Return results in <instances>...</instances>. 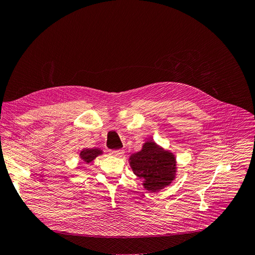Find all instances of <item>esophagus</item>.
<instances>
[{
    "label": "esophagus",
    "instance_id": "34e87169",
    "mask_svg": "<svg viewBox=\"0 0 255 255\" xmlns=\"http://www.w3.org/2000/svg\"><path fill=\"white\" fill-rule=\"evenodd\" d=\"M124 152H125L124 149H113V150H110V154L116 155V157H120V155H122Z\"/></svg>",
    "mask_w": 255,
    "mask_h": 255
}]
</instances>
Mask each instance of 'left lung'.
Returning <instances> with one entry per match:
<instances>
[{
  "label": "left lung",
  "mask_w": 255,
  "mask_h": 255,
  "mask_svg": "<svg viewBox=\"0 0 255 255\" xmlns=\"http://www.w3.org/2000/svg\"><path fill=\"white\" fill-rule=\"evenodd\" d=\"M134 174L144 180L149 192H157L171 183L176 174L174 154L162 149L154 142H146L141 151L129 158Z\"/></svg>",
  "instance_id": "1"
}]
</instances>
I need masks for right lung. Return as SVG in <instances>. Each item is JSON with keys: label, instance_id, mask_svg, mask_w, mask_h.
<instances>
[{"label": "right lung", "instance_id": "obj_1", "mask_svg": "<svg viewBox=\"0 0 255 255\" xmlns=\"http://www.w3.org/2000/svg\"><path fill=\"white\" fill-rule=\"evenodd\" d=\"M102 153V150L98 148H92V149H85L80 152V158L83 159L84 162L90 163L92 162L98 154Z\"/></svg>", "mask_w": 255, "mask_h": 255}]
</instances>
